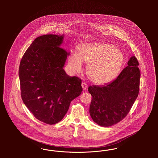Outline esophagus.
Instances as JSON below:
<instances>
[{"mask_svg": "<svg viewBox=\"0 0 158 158\" xmlns=\"http://www.w3.org/2000/svg\"><path fill=\"white\" fill-rule=\"evenodd\" d=\"M82 87L83 90H86L87 89V88H88L87 84L85 82L82 83Z\"/></svg>", "mask_w": 158, "mask_h": 158, "instance_id": "obj_1", "label": "esophagus"}]
</instances>
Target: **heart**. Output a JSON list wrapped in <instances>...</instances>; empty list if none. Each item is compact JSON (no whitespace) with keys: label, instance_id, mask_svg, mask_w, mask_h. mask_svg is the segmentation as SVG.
<instances>
[{"label":"heart","instance_id":"b5f03b06","mask_svg":"<svg viewBox=\"0 0 158 158\" xmlns=\"http://www.w3.org/2000/svg\"><path fill=\"white\" fill-rule=\"evenodd\" d=\"M124 54L118 48L104 43L85 44L79 47V54L73 52L69 64L73 72H80L82 61L88 63L87 74L97 84L111 82L118 75L124 63Z\"/></svg>","mask_w":158,"mask_h":158}]
</instances>
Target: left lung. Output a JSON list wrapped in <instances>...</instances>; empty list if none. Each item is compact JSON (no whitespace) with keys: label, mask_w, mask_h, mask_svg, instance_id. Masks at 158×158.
I'll return each mask as SVG.
<instances>
[{"label":"left lung","mask_w":158,"mask_h":158,"mask_svg":"<svg viewBox=\"0 0 158 158\" xmlns=\"http://www.w3.org/2000/svg\"><path fill=\"white\" fill-rule=\"evenodd\" d=\"M112 82L104 86H89L92 95L90 117L102 127H109L124 119L139 95L140 72L135 56Z\"/></svg>","instance_id":"left-lung-1"}]
</instances>
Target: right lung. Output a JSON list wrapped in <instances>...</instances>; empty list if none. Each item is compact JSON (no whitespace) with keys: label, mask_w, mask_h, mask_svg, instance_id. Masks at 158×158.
<instances>
[{"label":"right lung","mask_w":158,"mask_h":158,"mask_svg":"<svg viewBox=\"0 0 158 158\" xmlns=\"http://www.w3.org/2000/svg\"><path fill=\"white\" fill-rule=\"evenodd\" d=\"M63 37L47 34L35 38L19 68L23 103L37 120L50 125L63 118L71 101L82 91V80L63 69L69 54L60 47Z\"/></svg>","instance_id":"obj_1"}]
</instances>
